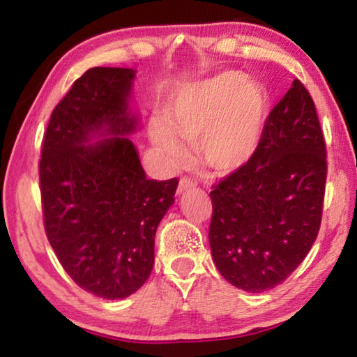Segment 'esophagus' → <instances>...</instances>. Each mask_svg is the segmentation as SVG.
Wrapping results in <instances>:
<instances>
[{"mask_svg": "<svg viewBox=\"0 0 357 357\" xmlns=\"http://www.w3.org/2000/svg\"><path fill=\"white\" fill-rule=\"evenodd\" d=\"M197 185V183L192 178H188V176H184V178H181V181H179V185H178V194L181 195V194H184L185 190H190V189H194Z\"/></svg>", "mask_w": 357, "mask_h": 357, "instance_id": "obj_1", "label": "esophagus"}]
</instances>
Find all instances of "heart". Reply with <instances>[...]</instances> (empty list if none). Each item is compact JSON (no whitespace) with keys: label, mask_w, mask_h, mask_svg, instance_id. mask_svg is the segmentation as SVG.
I'll return each instance as SVG.
<instances>
[{"label":"heart","mask_w":357,"mask_h":357,"mask_svg":"<svg viewBox=\"0 0 357 357\" xmlns=\"http://www.w3.org/2000/svg\"><path fill=\"white\" fill-rule=\"evenodd\" d=\"M268 93L241 71H222L185 86L162 107L149 135L168 162H181L195 143L200 163L218 176L241 172L259 149L268 117Z\"/></svg>","instance_id":"b5f03b06"}]
</instances>
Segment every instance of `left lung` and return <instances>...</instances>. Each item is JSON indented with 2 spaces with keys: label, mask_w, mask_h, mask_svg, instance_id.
<instances>
[{
  "label": "left lung",
  "mask_w": 357,
  "mask_h": 357,
  "mask_svg": "<svg viewBox=\"0 0 357 357\" xmlns=\"http://www.w3.org/2000/svg\"><path fill=\"white\" fill-rule=\"evenodd\" d=\"M326 178L318 112L296 79L270 111L252 160L209 192V246L219 273L252 294L281 284L318 236Z\"/></svg>",
  "instance_id": "8db88e82"
}]
</instances>
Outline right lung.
Listing matches in <instances>:
<instances>
[{
    "label": "right lung",
    "instance_id": "1",
    "mask_svg": "<svg viewBox=\"0 0 357 357\" xmlns=\"http://www.w3.org/2000/svg\"><path fill=\"white\" fill-rule=\"evenodd\" d=\"M133 79L130 68L84 73L52 111L39 160L50 246L79 287L109 301L149 278L155 230L178 188L176 178H146L127 138L138 128Z\"/></svg>",
    "mask_w": 357,
    "mask_h": 357
}]
</instances>
